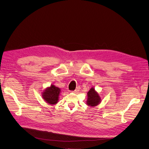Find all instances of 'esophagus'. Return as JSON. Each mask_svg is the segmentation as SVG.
<instances>
[{"label":"esophagus","mask_w":149,"mask_h":149,"mask_svg":"<svg viewBox=\"0 0 149 149\" xmlns=\"http://www.w3.org/2000/svg\"><path fill=\"white\" fill-rule=\"evenodd\" d=\"M80 90V87H77L76 88V89L74 90V93H78Z\"/></svg>","instance_id":"1"}]
</instances>
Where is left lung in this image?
<instances>
[{
  "instance_id": "8db88e82",
  "label": "left lung",
  "mask_w": 149,
  "mask_h": 149,
  "mask_svg": "<svg viewBox=\"0 0 149 149\" xmlns=\"http://www.w3.org/2000/svg\"><path fill=\"white\" fill-rule=\"evenodd\" d=\"M101 102H102V99L98 93L93 87L91 88L87 93V100L86 102L87 104L90 107H94L98 105Z\"/></svg>"
}]
</instances>
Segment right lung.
<instances>
[{
	"instance_id": "1",
	"label": "right lung",
	"mask_w": 149,
	"mask_h": 149,
	"mask_svg": "<svg viewBox=\"0 0 149 149\" xmlns=\"http://www.w3.org/2000/svg\"><path fill=\"white\" fill-rule=\"evenodd\" d=\"M61 89L52 84L42 92V97L47 103L54 105L59 102Z\"/></svg>"
}]
</instances>
